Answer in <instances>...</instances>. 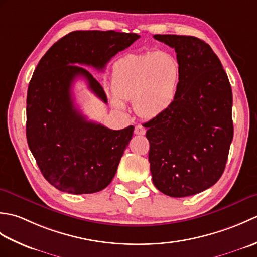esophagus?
Segmentation results:
<instances>
[{"instance_id": "34e87169", "label": "esophagus", "mask_w": 257, "mask_h": 257, "mask_svg": "<svg viewBox=\"0 0 257 257\" xmlns=\"http://www.w3.org/2000/svg\"><path fill=\"white\" fill-rule=\"evenodd\" d=\"M135 135H139V136H143L146 134V128H144L143 125H136L135 127Z\"/></svg>"}]
</instances>
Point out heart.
<instances>
[{
  "instance_id": "obj_1",
  "label": "heart",
  "mask_w": 257,
  "mask_h": 257,
  "mask_svg": "<svg viewBox=\"0 0 257 257\" xmlns=\"http://www.w3.org/2000/svg\"><path fill=\"white\" fill-rule=\"evenodd\" d=\"M180 83V65L166 52L129 53L114 62L111 72L112 103L122 108L133 100L143 119L162 116L172 107Z\"/></svg>"
}]
</instances>
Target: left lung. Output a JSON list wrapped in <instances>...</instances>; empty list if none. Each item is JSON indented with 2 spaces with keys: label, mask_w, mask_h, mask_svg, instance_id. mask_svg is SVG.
I'll list each match as a JSON object with an SVG mask.
<instances>
[{
  "label": "left lung",
  "mask_w": 257,
  "mask_h": 257,
  "mask_svg": "<svg viewBox=\"0 0 257 257\" xmlns=\"http://www.w3.org/2000/svg\"><path fill=\"white\" fill-rule=\"evenodd\" d=\"M177 53V98L162 116L144 123L152 182L173 198L209 189L225 169L233 139L232 88L219 57L194 36L154 35Z\"/></svg>",
  "instance_id": "left-lung-1"
}]
</instances>
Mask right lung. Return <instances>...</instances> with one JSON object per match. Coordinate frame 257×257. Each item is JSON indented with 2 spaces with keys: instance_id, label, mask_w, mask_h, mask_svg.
I'll use <instances>...</instances> for the list:
<instances>
[{
  "instance_id": "right-lung-1",
  "label": "right lung",
  "mask_w": 257,
  "mask_h": 257,
  "mask_svg": "<svg viewBox=\"0 0 257 257\" xmlns=\"http://www.w3.org/2000/svg\"><path fill=\"white\" fill-rule=\"evenodd\" d=\"M140 36L114 31H75L41 58L27 89L26 138L43 176L70 194L99 192L112 181L135 127L109 129L88 121L75 107L76 78L107 103L101 85L86 68L103 70L120 51Z\"/></svg>"
}]
</instances>
